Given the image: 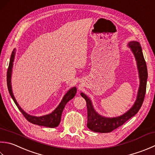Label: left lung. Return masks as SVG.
<instances>
[{
    "label": "left lung",
    "mask_w": 155,
    "mask_h": 155,
    "mask_svg": "<svg viewBox=\"0 0 155 155\" xmlns=\"http://www.w3.org/2000/svg\"><path fill=\"white\" fill-rule=\"evenodd\" d=\"M128 45L134 54L136 62H137L136 63H137L139 78H140V86H139L137 98L134 105L126 113L119 117L110 118L103 117L97 113L94 110L91 99L85 94L81 93V95L85 99L87 102V127L93 132L101 133L112 132L118 127L123 125L126 121H128L132 117L135 116L143 104L145 93H146L148 78L147 64L145 62L143 54H142L140 44L138 41H130Z\"/></svg>",
    "instance_id": "1"
}]
</instances>
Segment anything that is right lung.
Returning a JSON list of instances; mask_svg holds the SVG:
<instances>
[{"mask_svg": "<svg viewBox=\"0 0 155 155\" xmlns=\"http://www.w3.org/2000/svg\"><path fill=\"white\" fill-rule=\"evenodd\" d=\"M15 55V49L13 50V52L11 54L10 62H9V65H8V68L7 71V76L8 90L9 93H10L12 99H13L15 104H16L17 107L20 110L21 113H22L24 117H25L27 120V121H29V122H31L33 124H36V125L49 127V128H55V127H57L60 124V120H61V116H62V114L64 108L66 104H67L70 100L72 99L75 96L76 93H77V88L75 87L71 88V89L66 93V95L64 96L61 102H60V104L56 107V110L51 112V114L45 115V116H40V117L30 116V115L27 114L26 112L24 111L21 108L19 104H17L16 99H15L13 94V91H12L11 78L12 68H13Z\"/></svg>", "mask_w": 155, "mask_h": 155, "instance_id": "add662e5", "label": "right lung"}]
</instances>
